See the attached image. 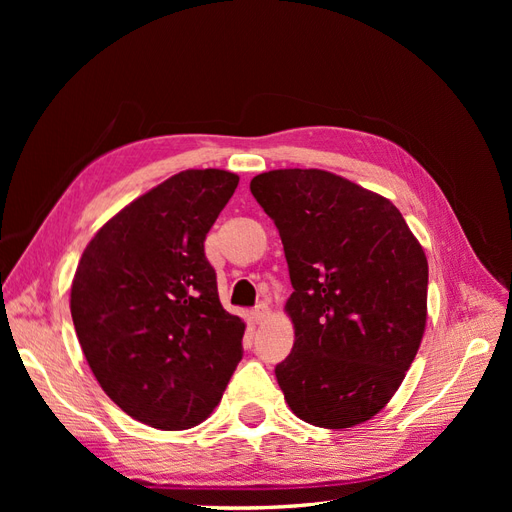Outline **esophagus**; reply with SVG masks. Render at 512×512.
Segmentation results:
<instances>
[{
  "mask_svg": "<svg viewBox=\"0 0 512 512\" xmlns=\"http://www.w3.org/2000/svg\"><path fill=\"white\" fill-rule=\"evenodd\" d=\"M269 318V307L265 305V303H260V305H256L254 309H252V320L256 322V324H262Z\"/></svg>",
  "mask_w": 512,
  "mask_h": 512,
  "instance_id": "34e87169",
  "label": "esophagus"
}]
</instances>
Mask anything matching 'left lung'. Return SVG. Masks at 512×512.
Wrapping results in <instances>:
<instances>
[{
  "instance_id": "1",
  "label": "left lung",
  "mask_w": 512,
  "mask_h": 512,
  "mask_svg": "<svg viewBox=\"0 0 512 512\" xmlns=\"http://www.w3.org/2000/svg\"><path fill=\"white\" fill-rule=\"evenodd\" d=\"M250 190L280 230L294 292V346L275 365L301 421L346 429L404 382L427 320V258L380 194L318 168L256 175Z\"/></svg>"
}]
</instances>
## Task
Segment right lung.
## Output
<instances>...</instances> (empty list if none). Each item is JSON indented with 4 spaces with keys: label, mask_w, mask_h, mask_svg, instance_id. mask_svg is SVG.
<instances>
[{
    "label": "right lung",
    "mask_w": 512,
    "mask_h": 512,
    "mask_svg": "<svg viewBox=\"0 0 512 512\" xmlns=\"http://www.w3.org/2000/svg\"><path fill=\"white\" fill-rule=\"evenodd\" d=\"M239 177L183 170L136 198L89 241L70 312L96 380L136 421L190 429L220 404L243 356L205 256L207 232Z\"/></svg>",
    "instance_id": "1"
}]
</instances>
